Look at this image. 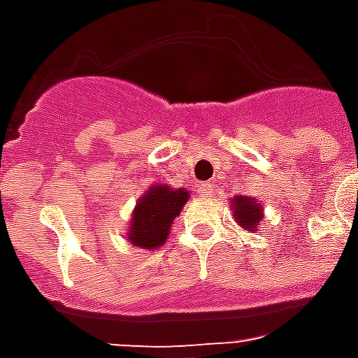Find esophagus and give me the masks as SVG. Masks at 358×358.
I'll return each mask as SVG.
<instances>
[{"label": "esophagus", "instance_id": "1", "mask_svg": "<svg viewBox=\"0 0 358 358\" xmlns=\"http://www.w3.org/2000/svg\"><path fill=\"white\" fill-rule=\"evenodd\" d=\"M199 194H201V195L213 194V184H209V182H205V184H199Z\"/></svg>", "mask_w": 358, "mask_h": 358}]
</instances>
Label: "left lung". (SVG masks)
I'll return each instance as SVG.
<instances>
[{"label": "left lung", "instance_id": "obj_1", "mask_svg": "<svg viewBox=\"0 0 358 358\" xmlns=\"http://www.w3.org/2000/svg\"><path fill=\"white\" fill-rule=\"evenodd\" d=\"M234 220L240 224V228L248 230V232H257L259 222L263 220V205L253 199V197H245V195H236L232 201Z\"/></svg>", "mask_w": 358, "mask_h": 358}]
</instances>
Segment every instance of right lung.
Returning a JSON list of instances; mask_svg holds the SVG:
<instances>
[{"instance_id":"add662e5","label":"right lung","mask_w":358,"mask_h":358,"mask_svg":"<svg viewBox=\"0 0 358 358\" xmlns=\"http://www.w3.org/2000/svg\"><path fill=\"white\" fill-rule=\"evenodd\" d=\"M187 199L189 192L186 187L172 189L164 184L148 187V192L136 203L130 217V226L126 234L128 243L148 251L164 245V241L169 240L172 222Z\"/></svg>"}]
</instances>
